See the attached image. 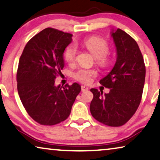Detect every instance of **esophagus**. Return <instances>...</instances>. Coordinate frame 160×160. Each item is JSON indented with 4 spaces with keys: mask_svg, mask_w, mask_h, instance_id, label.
I'll use <instances>...</instances> for the list:
<instances>
[{
    "mask_svg": "<svg viewBox=\"0 0 160 160\" xmlns=\"http://www.w3.org/2000/svg\"><path fill=\"white\" fill-rule=\"evenodd\" d=\"M89 88L86 86H82V92H86V91H88Z\"/></svg>",
    "mask_w": 160,
    "mask_h": 160,
    "instance_id": "esophagus-1",
    "label": "esophagus"
}]
</instances>
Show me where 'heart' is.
<instances>
[{
  "instance_id": "heart-1",
  "label": "heart",
  "mask_w": 160,
  "mask_h": 160,
  "mask_svg": "<svg viewBox=\"0 0 160 160\" xmlns=\"http://www.w3.org/2000/svg\"><path fill=\"white\" fill-rule=\"evenodd\" d=\"M84 45L92 54L97 59V62L101 66H106L108 64L107 54L109 52V46L104 39L98 37H92L84 41ZM77 53V47L75 44H71L65 51V60L67 62L73 63L76 59ZM98 75L95 70H88L84 68L78 69L73 74L74 78L78 82L89 84L91 82L92 78Z\"/></svg>"
}]
</instances>
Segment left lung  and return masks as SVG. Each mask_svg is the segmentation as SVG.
<instances>
[{
  "mask_svg": "<svg viewBox=\"0 0 160 160\" xmlns=\"http://www.w3.org/2000/svg\"><path fill=\"white\" fill-rule=\"evenodd\" d=\"M111 37L117 49V60L109 73L100 81L110 89L108 93L92 88L90 112L98 122L119 127L134 115L141 100L146 67L138 45L121 29L112 30Z\"/></svg>",
  "mask_w": 160,
  "mask_h": 160,
  "instance_id": "1",
  "label": "left lung"
}]
</instances>
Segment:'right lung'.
<instances>
[{
  "label": "right lung",
  "instance_id": "1",
  "mask_svg": "<svg viewBox=\"0 0 160 160\" xmlns=\"http://www.w3.org/2000/svg\"><path fill=\"white\" fill-rule=\"evenodd\" d=\"M73 35L48 28L32 37L24 48L17 73L21 102L32 119L54 125L67 119L81 91L77 83L55 86L65 62L63 53Z\"/></svg>",
  "mask_w": 160,
  "mask_h": 160
}]
</instances>
